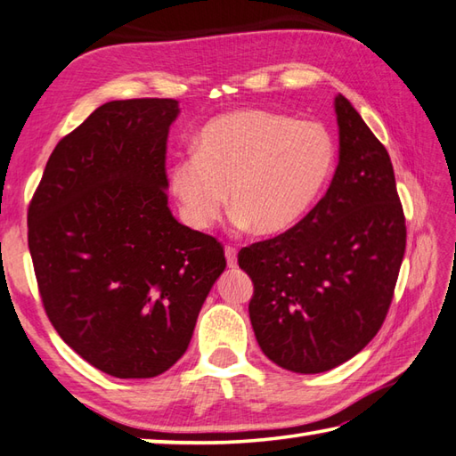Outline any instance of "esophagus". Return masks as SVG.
<instances>
[{
  "label": "esophagus",
  "mask_w": 456,
  "mask_h": 456,
  "mask_svg": "<svg viewBox=\"0 0 456 456\" xmlns=\"http://www.w3.org/2000/svg\"><path fill=\"white\" fill-rule=\"evenodd\" d=\"M224 254H226V264H228V267H236V265H238V252H236V248L226 246Z\"/></svg>",
  "instance_id": "esophagus-1"
}]
</instances>
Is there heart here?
Returning a JSON list of instances; mask_svg holds the SVG:
<instances>
[{
	"label": "heart",
	"instance_id": "b5f03b06",
	"mask_svg": "<svg viewBox=\"0 0 456 456\" xmlns=\"http://www.w3.org/2000/svg\"><path fill=\"white\" fill-rule=\"evenodd\" d=\"M192 151L169 171L187 224L210 228L230 194L236 224L257 236H277L299 224L327 191L338 159L327 126L262 108L212 118L194 137Z\"/></svg>",
	"mask_w": 456,
	"mask_h": 456
}]
</instances>
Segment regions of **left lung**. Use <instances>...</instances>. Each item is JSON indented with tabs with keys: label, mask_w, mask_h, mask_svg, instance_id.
I'll list each match as a JSON object with an SVG mask.
<instances>
[{
	"label": "left lung",
	"mask_w": 456,
	"mask_h": 456,
	"mask_svg": "<svg viewBox=\"0 0 456 456\" xmlns=\"http://www.w3.org/2000/svg\"><path fill=\"white\" fill-rule=\"evenodd\" d=\"M338 165L295 228L238 254L252 277L249 321L277 366L321 374L376 337L405 252V218L386 147L354 106L334 98Z\"/></svg>",
	"instance_id": "1"
}]
</instances>
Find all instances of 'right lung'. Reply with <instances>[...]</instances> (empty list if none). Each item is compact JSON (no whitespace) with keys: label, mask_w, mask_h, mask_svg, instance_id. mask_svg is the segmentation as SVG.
Segmentation results:
<instances>
[{"label":"right lung","mask_w":456,"mask_h":456,"mask_svg":"<svg viewBox=\"0 0 456 456\" xmlns=\"http://www.w3.org/2000/svg\"><path fill=\"white\" fill-rule=\"evenodd\" d=\"M169 98L114 100L62 137L29 207L37 283L61 338L106 374L153 378L189 348L220 241L173 216Z\"/></svg>","instance_id":"obj_1"}]
</instances>
